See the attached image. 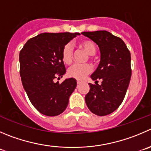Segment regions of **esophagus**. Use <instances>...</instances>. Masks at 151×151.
Returning <instances> with one entry per match:
<instances>
[{
	"mask_svg": "<svg viewBox=\"0 0 151 151\" xmlns=\"http://www.w3.org/2000/svg\"><path fill=\"white\" fill-rule=\"evenodd\" d=\"M81 84V81H77V85H80Z\"/></svg>",
	"mask_w": 151,
	"mask_h": 151,
	"instance_id": "obj_1",
	"label": "esophagus"
}]
</instances>
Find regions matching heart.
<instances>
[{"mask_svg":"<svg viewBox=\"0 0 151 151\" xmlns=\"http://www.w3.org/2000/svg\"><path fill=\"white\" fill-rule=\"evenodd\" d=\"M78 46L90 55H95L96 47L94 43L91 41H81ZM73 58V49L70 44H67L64 46L61 52V58L64 64H71ZM91 58V56H90ZM92 72V67L90 64H75L68 70L67 74L70 78L76 80H83Z\"/></svg>","mask_w":151,"mask_h":151,"instance_id":"heart-1","label":"heart"}]
</instances>
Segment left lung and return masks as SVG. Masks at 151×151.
Instances as JSON below:
<instances>
[{
    "mask_svg": "<svg viewBox=\"0 0 151 151\" xmlns=\"http://www.w3.org/2000/svg\"><path fill=\"white\" fill-rule=\"evenodd\" d=\"M99 46L101 61L91 75L96 84H89L90 89L85 96L89 110L97 116L110 114L123 101L131 77L130 52L124 41L105 30L83 32ZM98 79L102 84H98Z\"/></svg>",
    "mask_w": 151,
    "mask_h": 151,
    "instance_id": "8db88e82",
    "label": "left lung"
}]
</instances>
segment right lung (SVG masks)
<instances>
[{
    "mask_svg": "<svg viewBox=\"0 0 151 151\" xmlns=\"http://www.w3.org/2000/svg\"><path fill=\"white\" fill-rule=\"evenodd\" d=\"M78 32L39 34L27 41L20 52V76L32 104L48 116L61 114L77 85L71 78L61 84L54 79L62 77L66 68L61 58L65 44Z\"/></svg>",
    "mask_w": 151,
    "mask_h": 151,
    "instance_id": "add662e5",
    "label": "right lung"
}]
</instances>
